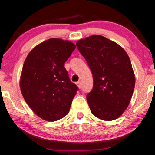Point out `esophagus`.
I'll use <instances>...</instances> for the list:
<instances>
[{
	"label": "esophagus",
	"instance_id": "esophagus-1",
	"mask_svg": "<svg viewBox=\"0 0 155 155\" xmlns=\"http://www.w3.org/2000/svg\"><path fill=\"white\" fill-rule=\"evenodd\" d=\"M76 84H77L78 87H79V88H81V87H82L81 82H80H80H76Z\"/></svg>",
	"mask_w": 155,
	"mask_h": 155
}]
</instances>
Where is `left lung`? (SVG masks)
Segmentation results:
<instances>
[{
    "label": "left lung",
    "mask_w": 155,
    "mask_h": 155,
    "mask_svg": "<svg viewBox=\"0 0 155 155\" xmlns=\"http://www.w3.org/2000/svg\"><path fill=\"white\" fill-rule=\"evenodd\" d=\"M76 46L93 76L87 95L91 112L99 119L113 120L127 109L135 78L130 58L121 46L100 35L79 40Z\"/></svg>",
    "instance_id": "1"
}]
</instances>
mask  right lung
<instances>
[{
    "label": "right lung",
    "instance_id": "add662e5",
    "mask_svg": "<svg viewBox=\"0 0 155 155\" xmlns=\"http://www.w3.org/2000/svg\"><path fill=\"white\" fill-rule=\"evenodd\" d=\"M75 48L71 41L50 39L31 51L20 78L22 96L40 118L55 121L68 114L78 90L64 64Z\"/></svg>",
    "mask_w": 155,
    "mask_h": 155
}]
</instances>
